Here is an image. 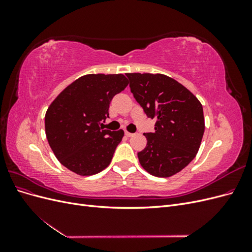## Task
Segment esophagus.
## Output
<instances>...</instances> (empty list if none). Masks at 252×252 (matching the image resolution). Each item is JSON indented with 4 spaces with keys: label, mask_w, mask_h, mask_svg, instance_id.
I'll list each match as a JSON object with an SVG mask.
<instances>
[{
    "label": "esophagus",
    "mask_w": 252,
    "mask_h": 252,
    "mask_svg": "<svg viewBox=\"0 0 252 252\" xmlns=\"http://www.w3.org/2000/svg\"><path fill=\"white\" fill-rule=\"evenodd\" d=\"M125 134H126V136H128V138H130V136H132V135H133V133H131V132H128V131H125Z\"/></svg>",
    "instance_id": "34e87169"
}]
</instances>
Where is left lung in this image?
<instances>
[{
  "label": "left lung",
  "instance_id": "left-lung-1",
  "mask_svg": "<svg viewBox=\"0 0 252 252\" xmlns=\"http://www.w3.org/2000/svg\"><path fill=\"white\" fill-rule=\"evenodd\" d=\"M141 107L156 120L155 132L144 133L147 145L138 158L151 175L169 178L192 161L205 130L203 107L181 83L162 73H126Z\"/></svg>",
  "mask_w": 252,
  "mask_h": 252
}]
</instances>
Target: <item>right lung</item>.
<instances>
[{
    "instance_id": "right-lung-1",
    "label": "right lung",
    "mask_w": 252,
    "mask_h": 252,
    "mask_svg": "<svg viewBox=\"0 0 252 252\" xmlns=\"http://www.w3.org/2000/svg\"><path fill=\"white\" fill-rule=\"evenodd\" d=\"M124 74H86L61 93L45 114V132L59 162L79 175L107 167L124 131L104 129L112 97L123 91Z\"/></svg>"
}]
</instances>
